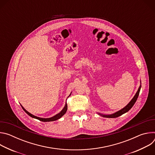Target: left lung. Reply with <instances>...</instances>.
<instances>
[{"instance_id": "1", "label": "left lung", "mask_w": 155, "mask_h": 155, "mask_svg": "<svg viewBox=\"0 0 155 155\" xmlns=\"http://www.w3.org/2000/svg\"><path fill=\"white\" fill-rule=\"evenodd\" d=\"M140 88H141V85L139 86V89H138V91H137V92L136 93V95L134 96V97H133V99H132L130 101V102H129L125 107H124L123 109L120 110V111H118V112H116V113H115V114H114L108 115H101V114H99L101 115V116L104 117H105V118H117V117H118L121 116V115H123V114L126 113L127 112L129 111V110L132 107H133V105H134V104L136 103V101H137V97H138V96H139V93H140Z\"/></svg>"}]
</instances>
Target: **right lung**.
Masks as SVG:
<instances>
[{"label":"right lung","mask_w":155,"mask_h":155,"mask_svg":"<svg viewBox=\"0 0 155 155\" xmlns=\"http://www.w3.org/2000/svg\"><path fill=\"white\" fill-rule=\"evenodd\" d=\"M70 96H71V94H70ZM21 107H22V108H23V109L24 110V111H25L28 115H29V116L31 117L32 118L37 119V120H40V121H43V122L53 121H55V120H57L59 119L61 117H62L66 113V111H67V110H68V104H67V103H66L65 107H64V108L62 110V111H61L60 113L58 114L57 115H56L55 116H54V117H51V118H42L37 117H35V116L32 115L31 114H30L29 112H28L27 111V110H26L25 109V108L23 107V106L21 105Z\"/></svg>","instance_id":"add662e5"}]
</instances>
